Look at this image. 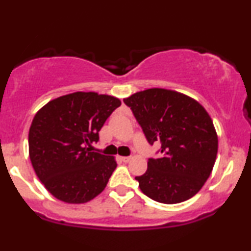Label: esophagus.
<instances>
[{
	"label": "esophagus",
	"mask_w": 251,
	"mask_h": 251,
	"mask_svg": "<svg viewBox=\"0 0 251 251\" xmlns=\"http://www.w3.org/2000/svg\"><path fill=\"white\" fill-rule=\"evenodd\" d=\"M120 159H122L123 162H128L129 160H131V156H122Z\"/></svg>",
	"instance_id": "obj_1"
}]
</instances>
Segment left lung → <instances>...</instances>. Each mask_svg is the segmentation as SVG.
Masks as SVG:
<instances>
[{
  "label": "left lung",
  "mask_w": 251,
  "mask_h": 251,
  "mask_svg": "<svg viewBox=\"0 0 251 251\" xmlns=\"http://www.w3.org/2000/svg\"><path fill=\"white\" fill-rule=\"evenodd\" d=\"M151 145L161 154L135 176L145 195L160 203H180L202 188L215 164L219 140L212 118L199 101L173 90L147 89L124 99Z\"/></svg>",
  "instance_id": "obj_1"
}]
</instances>
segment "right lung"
<instances>
[{
    "label": "right lung",
    "instance_id": "add662e5",
    "mask_svg": "<svg viewBox=\"0 0 251 251\" xmlns=\"http://www.w3.org/2000/svg\"><path fill=\"white\" fill-rule=\"evenodd\" d=\"M120 99L78 91L45 104L29 129V156L48 192L66 203L99 195L117 167L114 156L92 152L98 132Z\"/></svg>",
    "mask_w": 251,
    "mask_h": 251
}]
</instances>
